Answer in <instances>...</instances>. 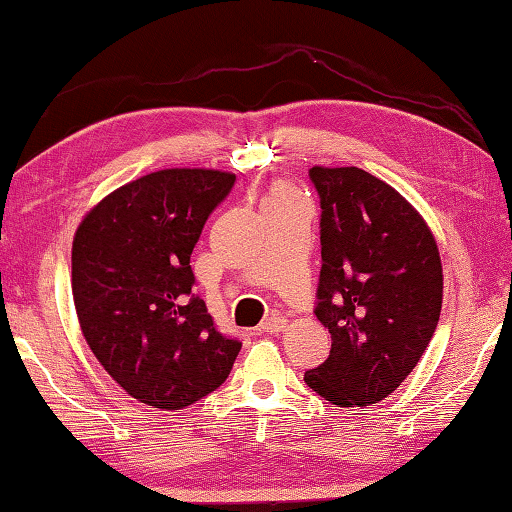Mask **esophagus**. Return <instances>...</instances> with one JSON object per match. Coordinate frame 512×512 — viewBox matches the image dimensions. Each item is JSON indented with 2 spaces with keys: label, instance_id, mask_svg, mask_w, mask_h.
<instances>
[{
  "label": "esophagus",
  "instance_id": "34e87169",
  "mask_svg": "<svg viewBox=\"0 0 512 512\" xmlns=\"http://www.w3.org/2000/svg\"><path fill=\"white\" fill-rule=\"evenodd\" d=\"M288 321L284 317H279V314H273V317H268L264 323H262V330L268 332V334H279L286 330Z\"/></svg>",
  "mask_w": 512,
  "mask_h": 512
}]
</instances>
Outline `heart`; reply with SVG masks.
I'll list each match as a JSON object with an SVG mask.
<instances>
[{
	"label": "heart",
	"instance_id": "heart-1",
	"mask_svg": "<svg viewBox=\"0 0 512 512\" xmlns=\"http://www.w3.org/2000/svg\"><path fill=\"white\" fill-rule=\"evenodd\" d=\"M301 193L292 187V184L286 182H277L273 189L268 191L264 204H284V202H292V200H299Z\"/></svg>",
	"mask_w": 512,
	"mask_h": 512
}]
</instances>
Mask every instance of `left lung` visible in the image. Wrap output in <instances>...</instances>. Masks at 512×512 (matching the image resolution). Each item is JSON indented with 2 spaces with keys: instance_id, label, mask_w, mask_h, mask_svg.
<instances>
[{
  "instance_id": "8db88e82",
  "label": "left lung",
  "mask_w": 512,
  "mask_h": 512,
  "mask_svg": "<svg viewBox=\"0 0 512 512\" xmlns=\"http://www.w3.org/2000/svg\"><path fill=\"white\" fill-rule=\"evenodd\" d=\"M321 198L317 319L325 363L303 376L332 405L385 400L418 365L442 310L440 250L424 217L358 167H312Z\"/></svg>"
}]
</instances>
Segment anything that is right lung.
<instances>
[{
	"mask_svg": "<svg viewBox=\"0 0 512 512\" xmlns=\"http://www.w3.org/2000/svg\"><path fill=\"white\" fill-rule=\"evenodd\" d=\"M235 182L217 169H160L85 213L72 242L81 332L129 396L184 409L220 387L242 343L215 330L191 295V253L206 217Z\"/></svg>",
	"mask_w": 512,
	"mask_h": 512,
	"instance_id": "add662e5",
	"label": "right lung"
}]
</instances>
